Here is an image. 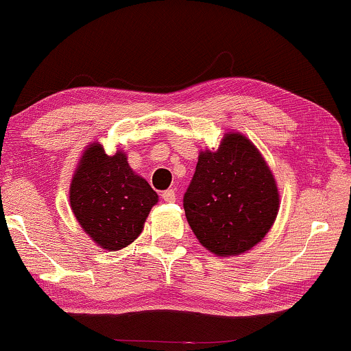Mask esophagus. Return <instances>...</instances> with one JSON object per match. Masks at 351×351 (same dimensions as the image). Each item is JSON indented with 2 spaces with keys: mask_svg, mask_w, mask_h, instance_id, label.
Masks as SVG:
<instances>
[{
  "mask_svg": "<svg viewBox=\"0 0 351 351\" xmlns=\"http://www.w3.org/2000/svg\"><path fill=\"white\" fill-rule=\"evenodd\" d=\"M161 196H162V199L167 201V203H174V201H176V191L172 189L162 191Z\"/></svg>",
  "mask_w": 351,
  "mask_h": 351,
  "instance_id": "1",
  "label": "esophagus"
}]
</instances>
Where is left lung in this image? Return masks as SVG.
Returning a JSON list of instances; mask_svg holds the SVG:
<instances>
[{
	"mask_svg": "<svg viewBox=\"0 0 351 351\" xmlns=\"http://www.w3.org/2000/svg\"><path fill=\"white\" fill-rule=\"evenodd\" d=\"M280 195L265 160L241 134H225L217 152H201L184 195L191 230L217 256L249 251L275 222Z\"/></svg>",
	"mask_w": 351,
	"mask_h": 351,
	"instance_id": "obj_1",
	"label": "left lung"
}]
</instances>
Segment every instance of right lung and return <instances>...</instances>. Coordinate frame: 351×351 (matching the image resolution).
<instances>
[{
	"mask_svg": "<svg viewBox=\"0 0 351 351\" xmlns=\"http://www.w3.org/2000/svg\"><path fill=\"white\" fill-rule=\"evenodd\" d=\"M156 191L134 174L126 155H105L93 143L81 158L70 186V204L84 232L102 249L118 251L142 233Z\"/></svg>",
	"mask_w": 351,
	"mask_h": 351,
	"instance_id": "add662e5",
	"label": "right lung"
}]
</instances>
